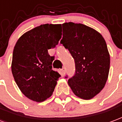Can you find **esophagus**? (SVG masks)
Instances as JSON below:
<instances>
[{
	"instance_id": "1",
	"label": "esophagus",
	"mask_w": 122,
	"mask_h": 122,
	"mask_svg": "<svg viewBox=\"0 0 122 122\" xmlns=\"http://www.w3.org/2000/svg\"><path fill=\"white\" fill-rule=\"evenodd\" d=\"M61 72H62V73H63V74L65 75V72H66V68H65V67H63V68L61 69Z\"/></svg>"
}]
</instances>
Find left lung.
I'll return each instance as SVG.
<instances>
[{
  "instance_id": "1",
  "label": "left lung",
  "mask_w": 122,
  "mask_h": 122,
  "mask_svg": "<svg viewBox=\"0 0 122 122\" xmlns=\"http://www.w3.org/2000/svg\"><path fill=\"white\" fill-rule=\"evenodd\" d=\"M62 27L61 43L72 55L76 67L68 85L75 95L90 100L103 89L108 78L110 56L106 42L100 33L83 24L65 22Z\"/></svg>"
}]
</instances>
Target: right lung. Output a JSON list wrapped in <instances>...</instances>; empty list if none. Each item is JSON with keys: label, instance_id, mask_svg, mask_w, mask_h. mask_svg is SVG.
Wrapping results in <instances>:
<instances>
[{"label": "right lung", "instance_id": "obj_1", "mask_svg": "<svg viewBox=\"0 0 122 122\" xmlns=\"http://www.w3.org/2000/svg\"><path fill=\"white\" fill-rule=\"evenodd\" d=\"M61 24H45L27 31L17 41L13 52L11 72L16 83L29 99L41 102L52 96L61 77L52 70L54 56L48 50L61 38Z\"/></svg>", "mask_w": 122, "mask_h": 122}]
</instances>
